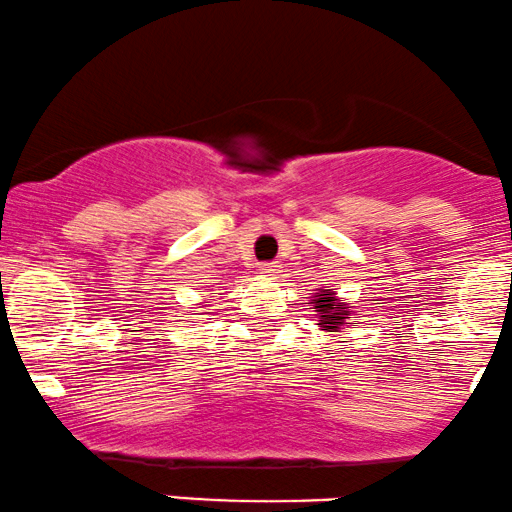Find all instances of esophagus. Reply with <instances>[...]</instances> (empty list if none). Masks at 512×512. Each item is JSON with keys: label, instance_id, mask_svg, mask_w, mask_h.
I'll return each mask as SVG.
<instances>
[{"label": "esophagus", "instance_id": "34e87169", "mask_svg": "<svg viewBox=\"0 0 512 512\" xmlns=\"http://www.w3.org/2000/svg\"><path fill=\"white\" fill-rule=\"evenodd\" d=\"M275 270H278L275 263H261V266H258V273H263V275H273Z\"/></svg>", "mask_w": 512, "mask_h": 512}]
</instances>
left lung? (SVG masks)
<instances>
[{
  "mask_svg": "<svg viewBox=\"0 0 512 512\" xmlns=\"http://www.w3.org/2000/svg\"><path fill=\"white\" fill-rule=\"evenodd\" d=\"M311 304H314V309L321 314V326L323 330H330V333H335L342 323H345V318L350 316L347 314V306L340 304L338 299L333 297V292H323V294H316V299H311Z\"/></svg>",
  "mask_w": 512,
  "mask_h": 512,
  "instance_id": "left-lung-1",
  "label": "left lung"
}]
</instances>
